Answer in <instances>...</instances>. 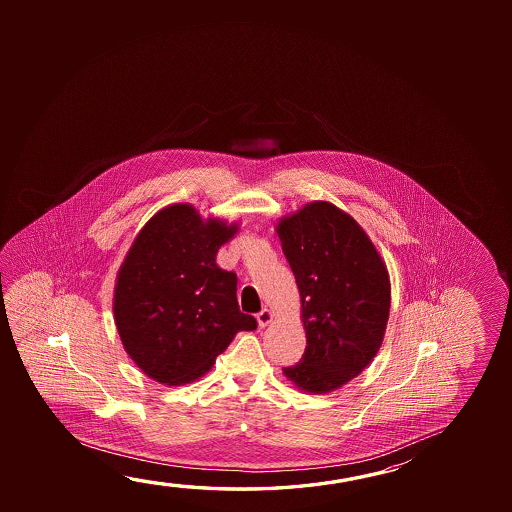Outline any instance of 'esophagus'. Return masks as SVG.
I'll list each match as a JSON object with an SVG mask.
<instances>
[{
  "instance_id": "esophagus-1",
  "label": "esophagus",
  "mask_w": 512,
  "mask_h": 512,
  "mask_svg": "<svg viewBox=\"0 0 512 512\" xmlns=\"http://www.w3.org/2000/svg\"><path fill=\"white\" fill-rule=\"evenodd\" d=\"M271 321H273V312L271 310L262 309L257 314V323H259L260 328L268 327Z\"/></svg>"
}]
</instances>
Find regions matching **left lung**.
Returning a JSON list of instances; mask_svg holds the SVG:
<instances>
[{"label":"left lung","instance_id":"1","mask_svg":"<svg viewBox=\"0 0 512 512\" xmlns=\"http://www.w3.org/2000/svg\"><path fill=\"white\" fill-rule=\"evenodd\" d=\"M293 269L307 346L284 375L303 393L327 394L361 375L386 334L391 282L384 259L355 219L330 202L278 219Z\"/></svg>","mask_w":512,"mask_h":512}]
</instances>
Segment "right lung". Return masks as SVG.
<instances>
[{
    "instance_id": "add662e5",
    "label": "right lung",
    "mask_w": 512,
    "mask_h": 512,
    "mask_svg": "<svg viewBox=\"0 0 512 512\" xmlns=\"http://www.w3.org/2000/svg\"><path fill=\"white\" fill-rule=\"evenodd\" d=\"M239 223L203 219L191 203L153 214L119 266L112 310L119 339L144 375L164 386L203 377L235 334L257 321L237 305V277L216 264Z\"/></svg>"
}]
</instances>
